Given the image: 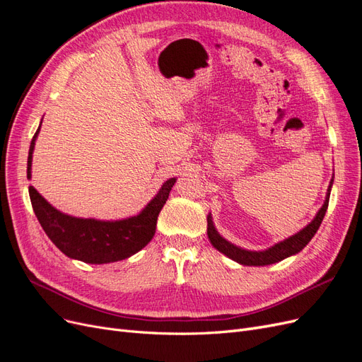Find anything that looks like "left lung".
<instances>
[{
  "mask_svg": "<svg viewBox=\"0 0 362 362\" xmlns=\"http://www.w3.org/2000/svg\"><path fill=\"white\" fill-rule=\"evenodd\" d=\"M332 184H334V177L329 182V187H327L326 198H325V202H323L322 208L319 211H317L315 217L308 225L302 228L299 233H296L294 235H291L286 240H282V242L273 245V246H270L264 250H249V249H243V247H240V246H237L231 242H228L226 238H223L221 234L217 233V229L213 223L211 213H208V216H206L208 238H210L211 245L218 252H222L223 255H226L228 258H231L233 261L238 262V264H243V266H270V264H275V262H279V261L286 259L288 257L299 254V252L311 242V238L315 235L317 229L320 228V223H322L323 217L326 214L327 204H329Z\"/></svg>",
  "mask_w": 362,
  "mask_h": 362,
  "instance_id": "left-lung-1",
  "label": "left lung"
}]
</instances>
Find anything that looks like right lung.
Returning a JSON list of instances; mask_svg holds the SVG:
<instances>
[{"instance_id": "obj_1", "label": "right lung", "mask_w": 362, "mask_h": 362, "mask_svg": "<svg viewBox=\"0 0 362 362\" xmlns=\"http://www.w3.org/2000/svg\"><path fill=\"white\" fill-rule=\"evenodd\" d=\"M42 125V122H40ZM40 125L31 140L27 161V178L31 180V161ZM177 178L164 181L161 189L137 216L120 221H98L64 214L54 208L30 185L28 193L33 210L43 231L64 255L87 264H107L129 258L144 249L156 234L157 218Z\"/></svg>"}]
</instances>
